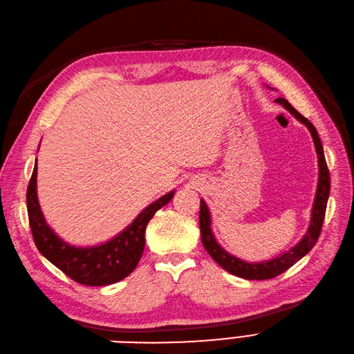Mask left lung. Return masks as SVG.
I'll return each mask as SVG.
<instances>
[{"label": "left lung", "instance_id": "8db88e82", "mask_svg": "<svg viewBox=\"0 0 354 354\" xmlns=\"http://www.w3.org/2000/svg\"><path fill=\"white\" fill-rule=\"evenodd\" d=\"M274 101L281 104L282 106H285L292 115H294L297 120H299L302 124L308 127L315 145L317 155H318L319 174H318L317 195L314 199L313 212H311V224L304 239L286 253L274 257L272 260H268V262H260V263L244 262V260L227 253L221 245L215 241L211 233L209 211H208V207L205 205L204 199H201V205H199V208H201L199 209V228H201V241L204 244L205 250L223 269H225L232 274L239 276V278H244L249 281H265V279L274 278V276H278L285 270H288L290 266H294L299 259H302L314 248L321 234V228H322V223H324L326 208H327V201L330 195V172H328L327 162L324 158V150H322V145L318 137L317 129L313 126V122L310 120H306L302 114H299L285 98H276Z\"/></svg>", "mask_w": 354, "mask_h": 354}]
</instances>
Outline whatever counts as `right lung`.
<instances>
[{
	"mask_svg": "<svg viewBox=\"0 0 354 354\" xmlns=\"http://www.w3.org/2000/svg\"><path fill=\"white\" fill-rule=\"evenodd\" d=\"M36 178L37 166L33 169L26 195L28 223L36 248L71 279L88 286H105L127 278L143 254L147 223L174 196V192H169L150 204L113 240L95 248H75L59 239L46 224L37 199Z\"/></svg>",
	"mask_w": 354,
	"mask_h": 354,
	"instance_id": "obj_1",
	"label": "right lung"
}]
</instances>
